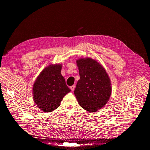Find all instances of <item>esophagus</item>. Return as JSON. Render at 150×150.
<instances>
[{
    "instance_id": "esophagus-1",
    "label": "esophagus",
    "mask_w": 150,
    "mask_h": 150,
    "mask_svg": "<svg viewBox=\"0 0 150 150\" xmlns=\"http://www.w3.org/2000/svg\"><path fill=\"white\" fill-rule=\"evenodd\" d=\"M75 85H72V86L70 87V88H71V90H72V91H74V90H75Z\"/></svg>"
}]
</instances>
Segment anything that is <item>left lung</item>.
I'll return each mask as SVG.
<instances>
[{"label":"left lung","mask_w":150,"mask_h":150,"mask_svg":"<svg viewBox=\"0 0 150 150\" xmlns=\"http://www.w3.org/2000/svg\"><path fill=\"white\" fill-rule=\"evenodd\" d=\"M80 79L74 91L82 108L90 112L101 109L108 102L112 94L110 79L104 67L96 60H76Z\"/></svg>","instance_id":"left-lung-1"}]
</instances>
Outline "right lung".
Listing matches in <instances>:
<instances>
[{
  "label": "right lung",
  "mask_w": 150,
  "mask_h": 150,
  "mask_svg": "<svg viewBox=\"0 0 150 150\" xmlns=\"http://www.w3.org/2000/svg\"><path fill=\"white\" fill-rule=\"evenodd\" d=\"M62 64H52L42 70L33 87V100L38 108L45 112H53L71 90L61 74Z\"/></svg>",
  "instance_id": "add662e5"
}]
</instances>
